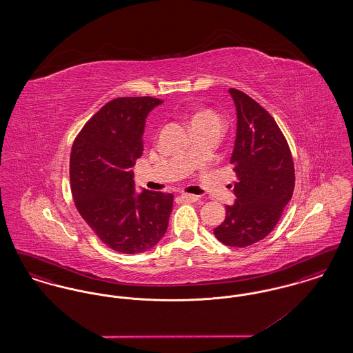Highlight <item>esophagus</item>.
Segmentation results:
<instances>
[{"instance_id": "esophagus-1", "label": "esophagus", "mask_w": 353, "mask_h": 353, "mask_svg": "<svg viewBox=\"0 0 353 353\" xmlns=\"http://www.w3.org/2000/svg\"><path fill=\"white\" fill-rule=\"evenodd\" d=\"M181 200L185 202H196L199 200V196L196 194H189V193H183Z\"/></svg>"}]
</instances>
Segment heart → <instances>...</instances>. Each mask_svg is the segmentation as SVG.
Returning a JSON list of instances; mask_svg holds the SVG:
<instances>
[{
    "mask_svg": "<svg viewBox=\"0 0 353 353\" xmlns=\"http://www.w3.org/2000/svg\"><path fill=\"white\" fill-rule=\"evenodd\" d=\"M206 119H216V120H219L217 115H216L214 112H212V111H202V112L197 114V115L193 118V121H194V120H206Z\"/></svg>",
    "mask_w": 353,
    "mask_h": 353,
    "instance_id": "1",
    "label": "heart"
}]
</instances>
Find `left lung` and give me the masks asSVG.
Returning <instances> with one entry per match:
<instances>
[{"mask_svg": "<svg viewBox=\"0 0 353 353\" xmlns=\"http://www.w3.org/2000/svg\"><path fill=\"white\" fill-rule=\"evenodd\" d=\"M236 108L230 163L238 181L235 203L214 235L226 246L246 248L269 235L292 197L295 169L285 134L269 112L245 92L229 88Z\"/></svg>", "mask_w": 353, "mask_h": 353, "instance_id": "1", "label": "left lung"}]
</instances>
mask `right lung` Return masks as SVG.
<instances>
[{
  "label": "right lung",
  "mask_w": 353,
  "mask_h": 353,
  "mask_svg": "<svg viewBox=\"0 0 353 353\" xmlns=\"http://www.w3.org/2000/svg\"><path fill=\"white\" fill-rule=\"evenodd\" d=\"M163 101L118 98L84 124L70 156V186L87 225L110 249L137 254L165 234L173 194L134 192L136 159L143 153L145 118Z\"/></svg>",
  "instance_id": "1"
}]
</instances>
